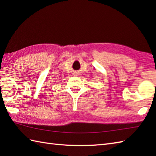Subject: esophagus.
<instances>
[{"label":"esophagus","instance_id":"esophagus-1","mask_svg":"<svg viewBox=\"0 0 156 156\" xmlns=\"http://www.w3.org/2000/svg\"><path fill=\"white\" fill-rule=\"evenodd\" d=\"M74 75H75V76H78L79 74H79V72H78V71H76V72H74Z\"/></svg>","mask_w":156,"mask_h":156}]
</instances>
